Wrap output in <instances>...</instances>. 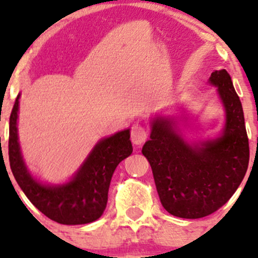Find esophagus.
Listing matches in <instances>:
<instances>
[{"label": "esophagus", "instance_id": "esophagus-1", "mask_svg": "<svg viewBox=\"0 0 258 258\" xmlns=\"http://www.w3.org/2000/svg\"><path fill=\"white\" fill-rule=\"evenodd\" d=\"M146 140H147V130L139 123L134 124L131 128L132 144L136 145V146H140V145L144 144Z\"/></svg>", "mask_w": 258, "mask_h": 258}]
</instances>
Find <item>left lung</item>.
Instances as JSON below:
<instances>
[{
    "label": "left lung",
    "mask_w": 258,
    "mask_h": 258,
    "mask_svg": "<svg viewBox=\"0 0 258 258\" xmlns=\"http://www.w3.org/2000/svg\"><path fill=\"white\" fill-rule=\"evenodd\" d=\"M225 110V126L213 139L188 141L177 116L156 114L142 153L150 162L161 204L171 215L201 218L222 207L246 175L249 160L243 110L226 70L211 74Z\"/></svg>",
    "instance_id": "8db88e82"
}]
</instances>
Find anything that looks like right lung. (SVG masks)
I'll list each match as a JSON object with an SVG mask.
<instances>
[{
    "label": "right lung",
    "mask_w": 258,
    "mask_h": 258,
    "mask_svg": "<svg viewBox=\"0 0 258 258\" xmlns=\"http://www.w3.org/2000/svg\"><path fill=\"white\" fill-rule=\"evenodd\" d=\"M20 93L10 116L9 157L11 171L27 199L52 221L62 225H85L102 216L111 178L121 161L132 153L130 128L100 140L74 176L64 183L37 179L26 166L18 142Z\"/></svg>",
    "instance_id": "1"
}]
</instances>
